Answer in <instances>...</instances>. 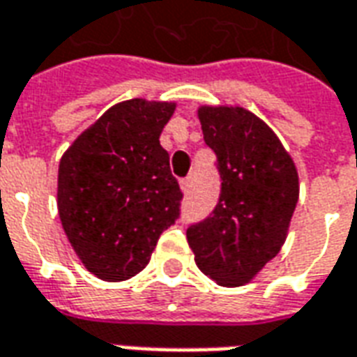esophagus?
Returning <instances> with one entry per match:
<instances>
[{
    "label": "esophagus",
    "mask_w": 357,
    "mask_h": 357,
    "mask_svg": "<svg viewBox=\"0 0 357 357\" xmlns=\"http://www.w3.org/2000/svg\"><path fill=\"white\" fill-rule=\"evenodd\" d=\"M179 185H181V191L183 193H189L191 191V187H193V176H187L179 181Z\"/></svg>",
    "instance_id": "esophagus-1"
}]
</instances>
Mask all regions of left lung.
Listing matches in <instances>:
<instances>
[{
    "instance_id": "obj_1",
    "label": "left lung",
    "mask_w": 357,
    "mask_h": 357,
    "mask_svg": "<svg viewBox=\"0 0 357 357\" xmlns=\"http://www.w3.org/2000/svg\"><path fill=\"white\" fill-rule=\"evenodd\" d=\"M199 120L216 153L222 191L212 214L189 225L187 241L202 273L222 287H241L283 247L298 202V172L250 110L201 107Z\"/></svg>"
}]
</instances>
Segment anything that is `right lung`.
Here are the masks:
<instances>
[{
    "mask_svg": "<svg viewBox=\"0 0 357 357\" xmlns=\"http://www.w3.org/2000/svg\"><path fill=\"white\" fill-rule=\"evenodd\" d=\"M174 110L176 102H118L61 158V224L82 264L102 281L137 275L179 218L183 193L158 141Z\"/></svg>",
    "mask_w": 357,
    "mask_h": 357,
    "instance_id": "right-lung-1",
    "label": "right lung"
}]
</instances>
